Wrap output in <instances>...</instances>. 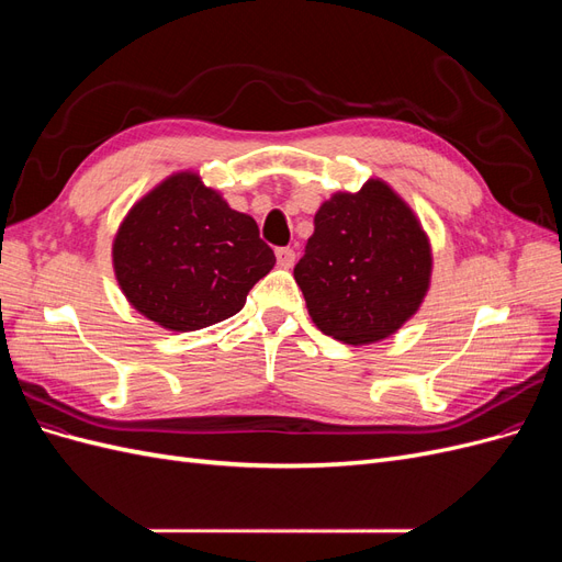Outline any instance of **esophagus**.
I'll use <instances>...</instances> for the list:
<instances>
[{
    "mask_svg": "<svg viewBox=\"0 0 562 562\" xmlns=\"http://www.w3.org/2000/svg\"><path fill=\"white\" fill-rule=\"evenodd\" d=\"M277 262H279V267H283V269H288V267H293L295 265V250L293 248H277Z\"/></svg>",
    "mask_w": 562,
    "mask_h": 562,
    "instance_id": "34e87169",
    "label": "esophagus"
}]
</instances>
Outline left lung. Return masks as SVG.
Wrapping results in <instances>:
<instances>
[{"label":"left lung","mask_w":562,"mask_h":562,"mask_svg":"<svg viewBox=\"0 0 562 562\" xmlns=\"http://www.w3.org/2000/svg\"><path fill=\"white\" fill-rule=\"evenodd\" d=\"M295 281L321 333L375 342L411 318L429 288L427 234L389 184L335 194L314 217Z\"/></svg>","instance_id":"obj_1"}]
</instances>
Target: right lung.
Segmentation results:
<instances>
[{"instance_id": "obj_1", "label": "right lung", "mask_w": 562, "mask_h": 562, "mask_svg": "<svg viewBox=\"0 0 562 562\" xmlns=\"http://www.w3.org/2000/svg\"><path fill=\"white\" fill-rule=\"evenodd\" d=\"M114 271L135 310L168 330H199L241 312L277 258L250 215L194 173H178L131 209Z\"/></svg>"}]
</instances>
